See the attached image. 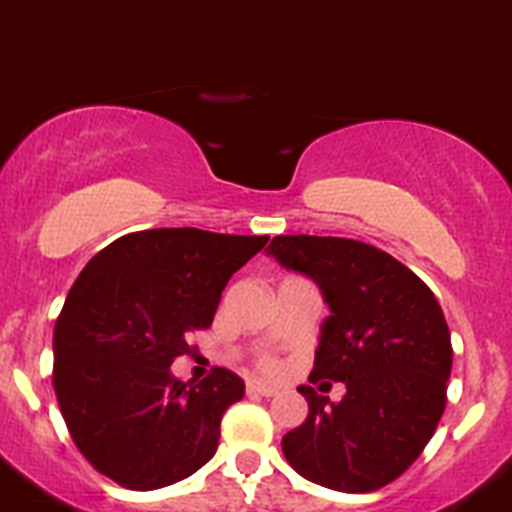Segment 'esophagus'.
I'll return each instance as SVG.
<instances>
[{"instance_id":"obj_1","label":"esophagus","mask_w":512,"mask_h":512,"mask_svg":"<svg viewBox=\"0 0 512 512\" xmlns=\"http://www.w3.org/2000/svg\"><path fill=\"white\" fill-rule=\"evenodd\" d=\"M247 393L273 398V395H278V388H273V385H265V382H260V380H250L247 382Z\"/></svg>"}]
</instances>
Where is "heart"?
<instances>
[{"instance_id": "obj_1", "label": "heart", "mask_w": 512, "mask_h": 512, "mask_svg": "<svg viewBox=\"0 0 512 512\" xmlns=\"http://www.w3.org/2000/svg\"><path fill=\"white\" fill-rule=\"evenodd\" d=\"M262 370H267V372H273L275 370V359H262Z\"/></svg>"}]
</instances>
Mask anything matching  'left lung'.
I'll return each mask as SVG.
<instances>
[{
  "instance_id": "left-lung-1",
  "label": "left lung",
  "mask_w": 512,
  "mask_h": 512,
  "mask_svg": "<svg viewBox=\"0 0 512 512\" xmlns=\"http://www.w3.org/2000/svg\"><path fill=\"white\" fill-rule=\"evenodd\" d=\"M267 255L319 285L311 380L344 382L339 403L301 385L308 416L283 436L301 477L339 492L398 480L434 436L446 405L451 334L426 283L377 247L344 237H273Z\"/></svg>"
}]
</instances>
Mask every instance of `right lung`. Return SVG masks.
I'll return each mask as SVG.
<instances>
[{
    "label": "right lung",
    "mask_w": 512,
    "mask_h": 512,
    "mask_svg": "<svg viewBox=\"0 0 512 512\" xmlns=\"http://www.w3.org/2000/svg\"><path fill=\"white\" fill-rule=\"evenodd\" d=\"M267 245L204 229H147L96 252L53 331V388L78 451L130 490H158L214 457L245 382L216 367L173 377L188 334L214 321L229 278Z\"/></svg>",
    "instance_id": "right-lung-1"
}]
</instances>
